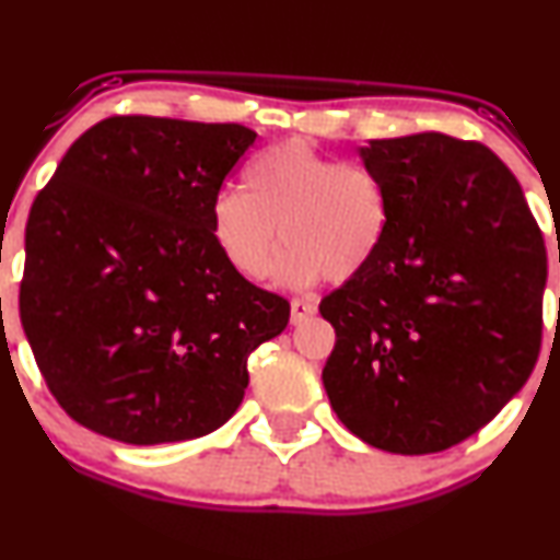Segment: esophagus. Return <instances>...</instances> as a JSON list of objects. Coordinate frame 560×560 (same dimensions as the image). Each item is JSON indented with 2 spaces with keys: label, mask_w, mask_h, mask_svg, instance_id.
Returning a JSON list of instances; mask_svg holds the SVG:
<instances>
[{
  "label": "esophagus",
  "mask_w": 560,
  "mask_h": 560,
  "mask_svg": "<svg viewBox=\"0 0 560 560\" xmlns=\"http://www.w3.org/2000/svg\"><path fill=\"white\" fill-rule=\"evenodd\" d=\"M315 313H318V307H315L313 302L292 300V315H289V318H292L294 326H300V323H305L307 318H313Z\"/></svg>",
  "instance_id": "1"
}]
</instances>
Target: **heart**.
<instances>
[{"label": "heart", "mask_w": 560, "mask_h": 560, "mask_svg": "<svg viewBox=\"0 0 560 560\" xmlns=\"http://www.w3.org/2000/svg\"><path fill=\"white\" fill-rule=\"evenodd\" d=\"M242 190L215 195L208 226L215 250L245 281L268 273L276 229L287 245L276 281L307 289L323 276L347 281L365 271L390 224L388 190L378 174L298 138L260 151L245 166Z\"/></svg>", "instance_id": "1"}]
</instances>
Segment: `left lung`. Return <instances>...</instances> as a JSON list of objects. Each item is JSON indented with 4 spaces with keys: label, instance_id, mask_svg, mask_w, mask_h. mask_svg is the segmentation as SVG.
Instances as JSON below:
<instances>
[{
    "label": "left lung",
    "instance_id": "left-lung-1",
    "mask_svg": "<svg viewBox=\"0 0 560 560\" xmlns=\"http://www.w3.org/2000/svg\"><path fill=\"white\" fill-rule=\"evenodd\" d=\"M388 190L373 262L323 298L336 345L323 386L370 446L435 454L488 425L527 383L542 336V234L509 166L443 132L370 140Z\"/></svg>",
    "mask_w": 560,
    "mask_h": 560
}]
</instances>
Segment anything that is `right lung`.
<instances>
[{"label": "right lung", "mask_w": 560, "mask_h": 560, "mask_svg": "<svg viewBox=\"0 0 560 560\" xmlns=\"http://www.w3.org/2000/svg\"><path fill=\"white\" fill-rule=\"evenodd\" d=\"M255 138L242 125L109 117L33 200L20 320L54 399L83 428L153 446L237 412L247 357L289 323V302L240 279L208 226Z\"/></svg>", "instance_id": "obj_1"}]
</instances>
